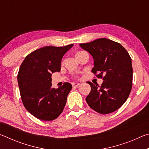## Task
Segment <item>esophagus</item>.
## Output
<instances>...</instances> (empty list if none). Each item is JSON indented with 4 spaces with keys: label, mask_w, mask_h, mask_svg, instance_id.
Segmentation results:
<instances>
[{
    "label": "esophagus",
    "mask_w": 149,
    "mask_h": 149,
    "mask_svg": "<svg viewBox=\"0 0 149 149\" xmlns=\"http://www.w3.org/2000/svg\"><path fill=\"white\" fill-rule=\"evenodd\" d=\"M72 85L73 87H77V86H79L80 84H79V83H72Z\"/></svg>",
    "instance_id": "esophagus-1"
}]
</instances>
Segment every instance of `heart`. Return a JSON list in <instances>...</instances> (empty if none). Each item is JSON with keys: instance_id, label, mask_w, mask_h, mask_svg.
<instances>
[{"instance_id": "1", "label": "heart", "mask_w": 149, "mask_h": 149, "mask_svg": "<svg viewBox=\"0 0 149 149\" xmlns=\"http://www.w3.org/2000/svg\"><path fill=\"white\" fill-rule=\"evenodd\" d=\"M83 52V51H79V52H77V54H78V53H79V52Z\"/></svg>"}]
</instances>
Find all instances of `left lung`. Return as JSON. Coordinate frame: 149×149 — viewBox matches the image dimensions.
Wrapping results in <instances>:
<instances>
[{
    "label": "left lung",
    "mask_w": 149,
    "mask_h": 149,
    "mask_svg": "<svg viewBox=\"0 0 149 149\" xmlns=\"http://www.w3.org/2000/svg\"><path fill=\"white\" fill-rule=\"evenodd\" d=\"M94 60L92 72L102 78L99 86L88 82L91 90L86 102L96 112L107 114L117 110L127 99L132 88V58L122 45L112 40L100 38L79 44Z\"/></svg>",
    "instance_id": "obj_1"
}]
</instances>
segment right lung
<instances>
[{
    "label": "right lung",
    "instance_id": "right-lung-1",
    "mask_svg": "<svg viewBox=\"0 0 149 149\" xmlns=\"http://www.w3.org/2000/svg\"><path fill=\"white\" fill-rule=\"evenodd\" d=\"M73 45L41 48L27 55L20 65L17 82L22 102L39 120L56 119L64 110L72 86L66 82L52 88L51 76L60 71L62 57Z\"/></svg>",
    "mask_w": 149,
    "mask_h": 149
}]
</instances>
